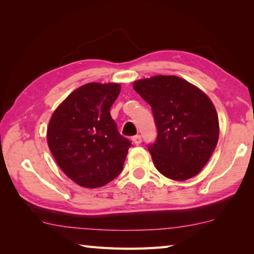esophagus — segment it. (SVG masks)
I'll return each instance as SVG.
<instances>
[{
	"label": "esophagus",
	"mask_w": 254,
	"mask_h": 254,
	"mask_svg": "<svg viewBox=\"0 0 254 254\" xmlns=\"http://www.w3.org/2000/svg\"><path fill=\"white\" fill-rule=\"evenodd\" d=\"M132 141H133V143L135 144V145H139V144L142 143V136H141V135L133 136V137H132Z\"/></svg>",
	"instance_id": "esophagus-1"
}]
</instances>
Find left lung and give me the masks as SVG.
<instances>
[{
  "instance_id": "obj_1",
  "label": "left lung",
  "mask_w": 254,
  "mask_h": 254,
  "mask_svg": "<svg viewBox=\"0 0 254 254\" xmlns=\"http://www.w3.org/2000/svg\"><path fill=\"white\" fill-rule=\"evenodd\" d=\"M133 88L152 107L157 136L147 148L156 168L177 181L196 176L218 141V117L213 102L178 76L139 79Z\"/></svg>"
}]
</instances>
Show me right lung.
I'll list each match as a JSON object with an SVG mask.
<instances>
[{"instance_id": "right-lung-1", "label": "right lung", "mask_w": 254, "mask_h": 254, "mask_svg": "<svg viewBox=\"0 0 254 254\" xmlns=\"http://www.w3.org/2000/svg\"><path fill=\"white\" fill-rule=\"evenodd\" d=\"M120 89L112 83L80 86L50 119L47 138L53 157L80 187L100 188L121 174L132 144L110 115Z\"/></svg>"}]
</instances>
